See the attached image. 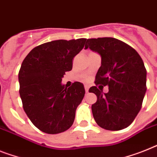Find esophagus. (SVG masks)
I'll return each instance as SVG.
<instances>
[{"mask_svg":"<svg viewBox=\"0 0 157 157\" xmlns=\"http://www.w3.org/2000/svg\"><path fill=\"white\" fill-rule=\"evenodd\" d=\"M84 88H85L86 92H88V90H89V88H90V86H88V85H85V86H84Z\"/></svg>","mask_w":157,"mask_h":157,"instance_id":"obj_1","label":"esophagus"}]
</instances>
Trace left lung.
<instances>
[{"mask_svg":"<svg viewBox=\"0 0 157 157\" xmlns=\"http://www.w3.org/2000/svg\"><path fill=\"white\" fill-rule=\"evenodd\" d=\"M87 48L102 58L95 76L96 86L89 89L97 96L91 106L94 120L106 130H122L133 122L142 107L147 90L143 60L132 46L114 37L89 38ZM98 85L108 86L109 91L103 95Z\"/></svg>","mask_w":157,"mask_h":157,"instance_id":"obj_1","label":"left lung"}]
</instances>
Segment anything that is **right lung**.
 Returning a JSON list of instances; mask_svg holds the SVG:
<instances>
[{"label": "right lung", "mask_w": 157, "mask_h": 157, "mask_svg": "<svg viewBox=\"0 0 157 157\" xmlns=\"http://www.w3.org/2000/svg\"><path fill=\"white\" fill-rule=\"evenodd\" d=\"M86 38L56 40L36 46L23 60L18 74L23 109L41 132L58 134L69 129L85 94L83 85H62L65 72L72 70L73 58Z\"/></svg>", "instance_id": "1"}]
</instances>
